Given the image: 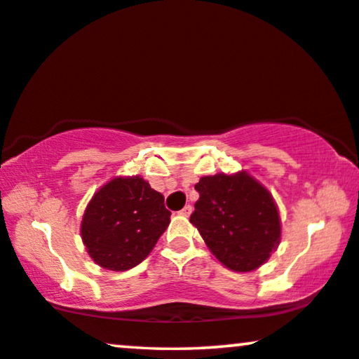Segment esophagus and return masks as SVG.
<instances>
[{
  "label": "esophagus",
  "instance_id": "1",
  "mask_svg": "<svg viewBox=\"0 0 359 359\" xmlns=\"http://www.w3.org/2000/svg\"><path fill=\"white\" fill-rule=\"evenodd\" d=\"M191 212H192V207H191V205H186L184 209H181V210L178 212V214L183 215V217H189Z\"/></svg>",
  "mask_w": 359,
  "mask_h": 359
}]
</instances>
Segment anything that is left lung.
<instances>
[{
    "label": "left lung",
    "instance_id": "8db88e82",
    "mask_svg": "<svg viewBox=\"0 0 359 359\" xmlns=\"http://www.w3.org/2000/svg\"><path fill=\"white\" fill-rule=\"evenodd\" d=\"M191 223L223 266L251 272L266 264L282 236L273 197L248 171L202 176Z\"/></svg>",
    "mask_w": 359,
    "mask_h": 359
}]
</instances>
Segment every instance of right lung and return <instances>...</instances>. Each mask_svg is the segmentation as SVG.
Masks as SVG:
<instances>
[{
    "mask_svg": "<svg viewBox=\"0 0 359 359\" xmlns=\"http://www.w3.org/2000/svg\"><path fill=\"white\" fill-rule=\"evenodd\" d=\"M163 196L141 176H116L87 204L81 222L82 243L98 266L124 272L149 256L170 225Z\"/></svg>",
    "mask_w": 359,
    "mask_h": 359,
    "instance_id": "right-lung-1",
    "label": "right lung"
}]
</instances>
